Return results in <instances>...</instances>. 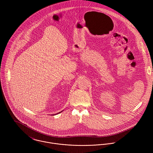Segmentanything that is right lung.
<instances>
[{"instance_id":"obj_1","label":"right lung","mask_w":153,"mask_h":153,"mask_svg":"<svg viewBox=\"0 0 153 153\" xmlns=\"http://www.w3.org/2000/svg\"><path fill=\"white\" fill-rule=\"evenodd\" d=\"M60 112H59V113H60ZM57 114H58V113H57Z\"/></svg>"}]
</instances>
